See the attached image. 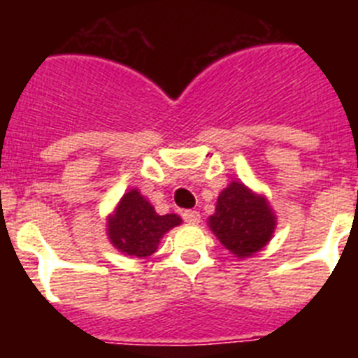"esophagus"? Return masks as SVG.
<instances>
[{
    "mask_svg": "<svg viewBox=\"0 0 358 358\" xmlns=\"http://www.w3.org/2000/svg\"><path fill=\"white\" fill-rule=\"evenodd\" d=\"M182 218H185V222L188 224H199L201 222V213L195 210H186L185 213H182Z\"/></svg>",
    "mask_w": 358,
    "mask_h": 358,
    "instance_id": "1",
    "label": "esophagus"
}]
</instances>
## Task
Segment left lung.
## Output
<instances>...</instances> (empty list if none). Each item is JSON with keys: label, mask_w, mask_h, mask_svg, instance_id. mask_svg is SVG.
Returning a JSON list of instances; mask_svg holds the SVG:
<instances>
[{"label": "left lung", "mask_w": 358, "mask_h": 358, "mask_svg": "<svg viewBox=\"0 0 358 358\" xmlns=\"http://www.w3.org/2000/svg\"><path fill=\"white\" fill-rule=\"evenodd\" d=\"M208 224L224 248L238 258H249L273 238L276 215L264 195L233 181L218 195Z\"/></svg>", "instance_id": "obj_1"}]
</instances>
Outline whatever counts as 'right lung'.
I'll return each instance as SVG.
<instances>
[{
	"label": "right lung",
	"mask_w": 358,
	"mask_h": 358,
	"mask_svg": "<svg viewBox=\"0 0 358 358\" xmlns=\"http://www.w3.org/2000/svg\"><path fill=\"white\" fill-rule=\"evenodd\" d=\"M181 224V217L157 215L154 206L136 188L120 199L107 218V236L120 252L145 258L156 252L166 231Z\"/></svg>",
	"instance_id": "add662e5"
}]
</instances>
